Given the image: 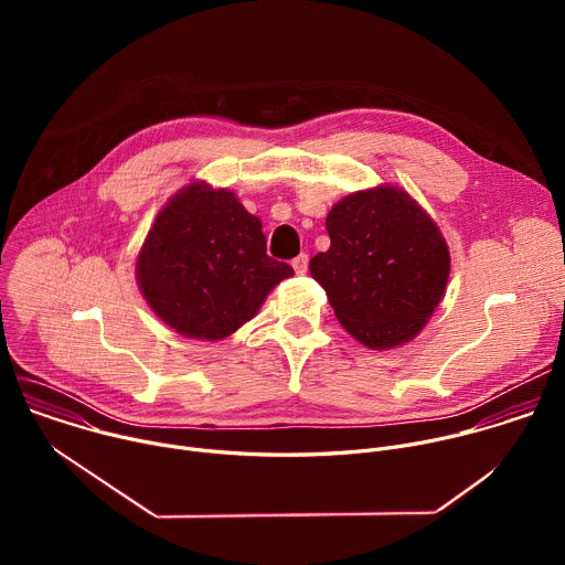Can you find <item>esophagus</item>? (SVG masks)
I'll list each match as a JSON object with an SVG mask.
<instances>
[{
  "label": "esophagus",
  "mask_w": 565,
  "mask_h": 565,
  "mask_svg": "<svg viewBox=\"0 0 565 565\" xmlns=\"http://www.w3.org/2000/svg\"><path fill=\"white\" fill-rule=\"evenodd\" d=\"M292 268L297 275H306L308 273V255H299L297 259H292Z\"/></svg>",
  "instance_id": "obj_1"
}]
</instances>
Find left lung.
<instances>
[{"label":"left lung","mask_w":565,"mask_h":565,"mask_svg":"<svg viewBox=\"0 0 565 565\" xmlns=\"http://www.w3.org/2000/svg\"><path fill=\"white\" fill-rule=\"evenodd\" d=\"M331 248L310 259L340 324L360 344L388 351L412 342L440 303L451 270L447 241L427 210L382 183L338 201Z\"/></svg>","instance_id":"8db88e82"}]
</instances>
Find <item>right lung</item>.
Instances as JSON below:
<instances>
[{
    "label": "right lung",
    "mask_w": 565,
    "mask_h": 565,
    "mask_svg": "<svg viewBox=\"0 0 565 565\" xmlns=\"http://www.w3.org/2000/svg\"><path fill=\"white\" fill-rule=\"evenodd\" d=\"M292 268L266 255L259 216L234 192L192 181L156 214L136 257V284L170 329L218 342L250 321Z\"/></svg>",
    "instance_id": "obj_1"
}]
</instances>
